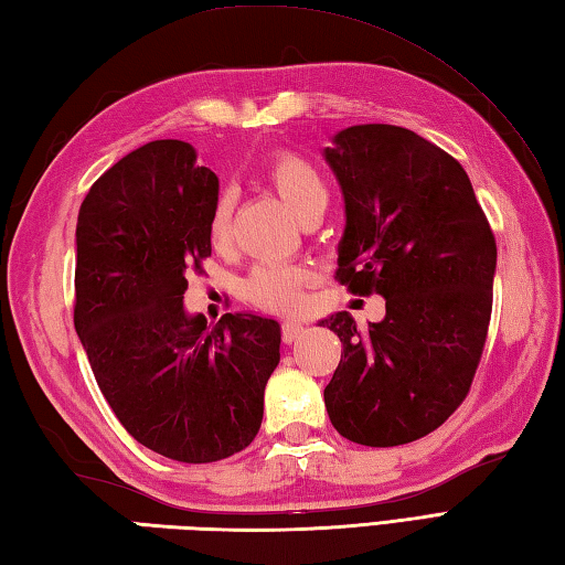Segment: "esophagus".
<instances>
[{"mask_svg": "<svg viewBox=\"0 0 565 565\" xmlns=\"http://www.w3.org/2000/svg\"><path fill=\"white\" fill-rule=\"evenodd\" d=\"M303 332H306V328L301 326V322H296V320H284V322H281V340H284L286 344L296 342L298 338H301Z\"/></svg>", "mask_w": 565, "mask_h": 565, "instance_id": "obj_1", "label": "esophagus"}]
</instances>
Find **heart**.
<instances>
[{
  "label": "heart",
  "mask_w": 565,
  "mask_h": 565,
  "mask_svg": "<svg viewBox=\"0 0 565 565\" xmlns=\"http://www.w3.org/2000/svg\"><path fill=\"white\" fill-rule=\"evenodd\" d=\"M267 179L298 218H303L310 209L320 206L328 199L326 184L316 167L294 152L276 154L267 170ZM209 243L213 249H227L233 243V201L227 196L213 203L209 215ZM310 284H313V271L303 264L264 262L249 271L245 296L249 303L271 310V313H291L303 303V291Z\"/></svg>",
  "instance_id": "b5f03b06"
}]
</instances>
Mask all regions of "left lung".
I'll return each mask as SVG.
<instances>
[{"mask_svg":"<svg viewBox=\"0 0 565 565\" xmlns=\"http://www.w3.org/2000/svg\"><path fill=\"white\" fill-rule=\"evenodd\" d=\"M326 160L344 194L334 279L386 298V318L328 326L344 356L326 386L332 427L364 447L435 431L463 403L493 310L495 235L449 152L401 126L340 130Z\"/></svg>","mask_w":565,"mask_h":565,"instance_id":"obj_1","label":"left lung"}]
</instances>
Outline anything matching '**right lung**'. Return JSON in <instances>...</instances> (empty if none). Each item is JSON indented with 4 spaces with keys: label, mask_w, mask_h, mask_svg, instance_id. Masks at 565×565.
<instances>
[{
    "label": "right lung",
    "mask_w": 565,
    "mask_h": 565,
    "mask_svg": "<svg viewBox=\"0 0 565 565\" xmlns=\"http://www.w3.org/2000/svg\"><path fill=\"white\" fill-rule=\"evenodd\" d=\"M218 177L182 140H152L106 170L77 218L75 330L106 403L142 447L209 463L257 437L279 364V322L184 313L211 257Z\"/></svg>",
    "instance_id": "right-lung-1"
}]
</instances>
